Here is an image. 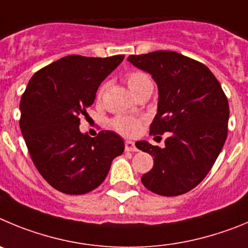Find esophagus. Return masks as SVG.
<instances>
[{
  "instance_id": "esophagus-1",
  "label": "esophagus",
  "mask_w": 248,
  "mask_h": 248,
  "mask_svg": "<svg viewBox=\"0 0 248 248\" xmlns=\"http://www.w3.org/2000/svg\"><path fill=\"white\" fill-rule=\"evenodd\" d=\"M124 149H126L127 152H137V147H136L135 142H132V140H126L124 142Z\"/></svg>"
}]
</instances>
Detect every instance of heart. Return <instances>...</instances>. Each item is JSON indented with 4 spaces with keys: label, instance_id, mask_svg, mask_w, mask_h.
Segmentation results:
<instances>
[{
    "label": "heart",
    "instance_id": "heart-1",
    "mask_svg": "<svg viewBox=\"0 0 248 248\" xmlns=\"http://www.w3.org/2000/svg\"><path fill=\"white\" fill-rule=\"evenodd\" d=\"M126 82L128 85L129 90L132 91L135 95H137L140 91H142L143 89L152 86L151 78L143 73V71L136 70L131 71L126 75ZM105 91V85H102L101 88L97 91V96L101 97L104 95ZM111 126L113 129H116L117 132L121 133L124 136H133L140 131V120L135 119V117H129V116H117L111 121Z\"/></svg>",
    "mask_w": 248,
    "mask_h": 248
}]
</instances>
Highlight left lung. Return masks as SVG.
Segmentation results:
<instances>
[{
  "mask_svg": "<svg viewBox=\"0 0 248 248\" xmlns=\"http://www.w3.org/2000/svg\"><path fill=\"white\" fill-rule=\"evenodd\" d=\"M127 60L157 82L158 110L149 133L168 136L163 148L136 142L155 157L142 184L163 196L188 193L206 177L224 147L230 113L226 95L210 69L179 53L157 50Z\"/></svg>",
  "mask_w": 248,
  "mask_h": 248,
  "instance_id": "obj_1",
  "label": "left lung"
}]
</instances>
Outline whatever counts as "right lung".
Returning <instances> with one entry per match:
<instances>
[{
	"label": "right lung",
	"mask_w": 248,
	"mask_h": 248,
	"mask_svg": "<svg viewBox=\"0 0 248 248\" xmlns=\"http://www.w3.org/2000/svg\"><path fill=\"white\" fill-rule=\"evenodd\" d=\"M124 58L68 55L37 71L22 95L19 127L31 158L62 193L81 195L96 189L113 158L124 153V140L112 131L91 138L79 129L80 116L88 115L100 84Z\"/></svg>",
	"instance_id": "obj_1"
}]
</instances>
